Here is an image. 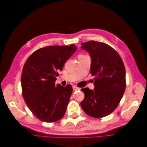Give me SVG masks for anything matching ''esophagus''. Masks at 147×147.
<instances>
[{
	"label": "esophagus",
	"instance_id": "obj_1",
	"mask_svg": "<svg viewBox=\"0 0 147 147\" xmlns=\"http://www.w3.org/2000/svg\"><path fill=\"white\" fill-rule=\"evenodd\" d=\"M73 91H77V90H80V88H78V87H77L76 86H73Z\"/></svg>",
	"mask_w": 147,
	"mask_h": 147
}]
</instances>
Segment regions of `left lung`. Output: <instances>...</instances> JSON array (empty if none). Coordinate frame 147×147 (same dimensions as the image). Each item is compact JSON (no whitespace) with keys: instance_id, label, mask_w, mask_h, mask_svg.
<instances>
[{"instance_id":"obj_1","label":"left lung","mask_w":147,"mask_h":147,"mask_svg":"<svg viewBox=\"0 0 147 147\" xmlns=\"http://www.w3.org/2000/svg\"><path fill=\"white\" fill-rule=\"evenodd\" d=\"M81 48L91 57L90 71L95 76L94 90L82 88L85 98L81 106L85 113L95 118L109 115L119 104L126 88V70L118 53L104 43L90 41Z\"/></svg>"}]
</instances>
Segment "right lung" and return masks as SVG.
Instances as JSON below:
<instances>
[{
    "label": "right lung",
    "mask_w": 147,
    "mask_h": 147,
    "mask_svg": "<svg viewBox=\"0 0 147 147\" xmlns=\"http://www.w3.org/2000/svg\"><path fill=\"white\" fill-rule=\"evenodd\" d=\"M76 49L74 44L46 47L34 52L24 64L21 79L23 96L40 121L54 123L64 115L73 88L55 85V76Z\"/></svg>",
    "instance_id": "1"
}]
</instances>
